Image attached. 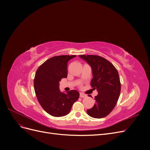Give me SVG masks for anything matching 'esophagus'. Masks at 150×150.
<instances>
[{"instance_id": "obj_1", "label": "esophagus", "mask_w": 150, "mask_h": 150, "mask_svg": "<svg viewBox=\"0 0 150 150\" xmlns=\"http://www.w3.org/2000/svg\"><path fill=\"white\" fill-rule=\"evenodd\" d=\"M79 96L81 98H86V97H87V95L86 94H83V93H80V94H79Z\"/></svg>"}]
</instances>
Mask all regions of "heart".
I'll return each instance as SVG.
<instances>
[{"label": "heart", "mask_w": 150, "mask_h": 150, "mask_svg": "<svg viewBox=\"0 0 150 150\" xmlns=\"http://www.w3.org/2000/svg\"><path fill=\"white\" fill-rule=\"evenodd\" d=\"M80 86H81V85H80Z\"/></svg>", "instance_id": "heart-1"}]
</instances>
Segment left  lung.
<instances>
[{
    "instance_id": "obj_1",
    "label": "left lung",
    "mask_w": 150,
    "mask_h": 150,
    "mask_svg": "<svg viewBox=\"0 0 150 150\" xmlns=\"http://www.w3.org/2000/svg\"><path fill=\"white\" fill-rule=\"evenodd\" d=\"M79 57L91 67L93 78L91 86L98 92L94 98L96 103L87 110V113L94 118L106 117L115 107L120 95L118 72L112 63L99 56L79 55Z\"/></svg>"
}]
</instances>
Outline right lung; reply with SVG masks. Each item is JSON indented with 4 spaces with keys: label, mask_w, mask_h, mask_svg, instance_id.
<instances>
[{
    "label": "right lung",
    "mask_w": 150,
    "mask_h": 150,
    "mask_svg": "<svg viewBox=\"0 0 150 150\" xmlns=\"http://www.w3.org/2000/svg\"><path fill=\"white\" fill-rule=\"evenodd\" d=\"M76 56H54L40 65L35 72L34 86L40 106L48 114L61 117L69 114L79 93L71 90L61 93L59 88L61 79L67 78V62Z\"/></svg>",
    "instance_id": "obj_1"
}]
</instances>
